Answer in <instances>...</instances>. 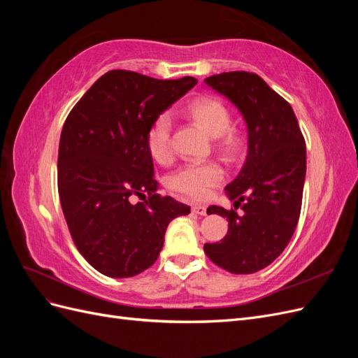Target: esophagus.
Returning <instances> with one entry per match:
<instances>
[{
  "label": "esophagus",
  "mask_w": 358,
  "mask_h": 358,
  "mask_svg": "<svg viewBox=\"0 0 358 358\" xmlns=\"http://www.w3.org/2000/svg\"><path fill=\"white\" fill-rule=\"evenodd\" d=\"M192 213H196V215H206V208L204 206H201V204H196V206H192Z\"/></svg>",
  "instance_id": "1"
}]
</instances>
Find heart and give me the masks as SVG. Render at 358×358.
Wrapping results in <instances>:
<instances>
[{
  "label": "heart",
  "mask_w": 358,
  "mask_h": 358,
  "mask_svg": "<svg viewBox=\"0 0 358 358\" xmlns=\"http://www.w3.org/2000/svg\"><path fill=\"white\" fill-rule=\"evenodd\" d=\"M188 115L200 124L204 131L216 137V146L230 157L239 158L245 152V140L231 127V113L222 101L216 99H197L188 106ZM146 148L149 155L159 164H169L175 157L173 145V122L167 112H162L150 122L146 133ZM225 180V170L218 161L187 162L171 173L167 185L182 196L203 200L212 188L220 187Z\"/></svg>",
  "instance_id": "heart-1"
}]
</instances>
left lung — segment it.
I'll use <instances>...</instances> for the list:
<instances>
[{
  "label": "left lung",
  "instance_id": "obj_1",
  "mask_svg": "<svg viewBox=\"0 0 358 358\" xmlns=\"http://www.w3.org/2000/svg\"><path fill=\"white\" fill-rule=\"evenodd\" d=\"M204 82L234 103L248 125L246 161L225 187L234 208L208 209L227 218L229 231L221 242L206 243L204 254L230 273H255L273 263L294 234L306 175L305 137L289 103L258 74L229 71Z\"/></svg>",
  "mask_w": 358,
  "mask_h": 358
}]
</instances>
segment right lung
<instances>
[{"label": "right lung", "instance_id": "add662e5", "mask_svg": "<svg viewBox=\"0 0 358 358\" xmlns=\"http://www.w3.org/2000/svg\"><path fill=\"white\" fill-rule=\"evenodd\" d=\"M197 80L112 70L69 113L58 150V192L71 239L95 270L129 278L152 266L171 220L189 206L158 194L146 133ZM145 202L131 203L134 197Z\"/></svg>", "mask_w": 358, "mask_h": 358}]
</instances>
